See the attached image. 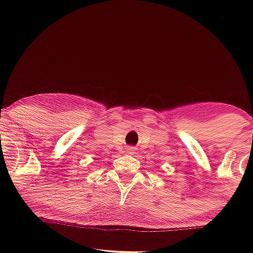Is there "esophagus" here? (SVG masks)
<instances>
[{
  "mask_svg": "<svg viewBox=\"0 0 253 253\" xmlns=\"http://www.w3.org/2000/svg\"><path fill=\"white\" fill-rule=\"evenodd\" d=\"M128 151H130V153H131V152H134V151H135V148H132V147H130L129 149H128Z\"/></svg>",
  "mask_w": 253,
  "mask_h": 253,
  "instance_id": "1",
  "label": "esophagus"
}]
</instances>
